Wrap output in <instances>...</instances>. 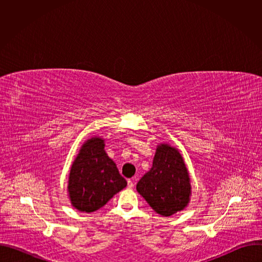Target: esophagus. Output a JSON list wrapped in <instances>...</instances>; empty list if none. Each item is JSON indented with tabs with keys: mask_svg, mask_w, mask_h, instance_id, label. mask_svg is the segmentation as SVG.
<instances>
[{
	"mask_svg": "<svg viewBox=\"0 0 262 262\" xmlns=\"http://www.w3.org/2000/svg\"><path fill=\"white\" fill-rule=\"evenodd\" d=\"M127 188H128V189H133V188H134V182H133L132 179H128V180H127Z\"/></svg>",
	"mask_w": 262,
	"mask_h": 262,
	"instance_id": "1",
	"label": "esophagus"
}]
</instances>
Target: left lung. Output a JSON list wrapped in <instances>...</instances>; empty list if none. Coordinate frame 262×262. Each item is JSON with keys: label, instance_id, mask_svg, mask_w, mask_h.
Returning <instances> with one entry per match:
<instances>
[{"label": "left lung", "instance_id": "8db88e82", "mask_svg": "<svg viewBox=\"0 0 262 262\" xmlns=\"http://www.w3.org/2000/svg\"><path fill=\"white\" fill-rule=\"evenodd\" d=\"M137 191L161 215H172L188 205L190 178L178 150L167 144L158 146L152 167L137 183Z\"/></svg>", "mask_w": 262, "mask_h": 262}]
</instances>
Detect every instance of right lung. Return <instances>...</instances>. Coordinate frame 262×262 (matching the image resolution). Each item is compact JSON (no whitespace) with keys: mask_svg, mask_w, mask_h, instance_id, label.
<instances>
[{"mask_svg":"<svg viewBox=\"0 0 262 262\" xmlns=\"http://www.w3.org/2000/svg\"><path fill=\"white\" fill-rule=\"evenodd\" d=\"M103 142L101 138L88 140L71 166L68 192L72 205L80 211L99 209L127 184L105 154Z\"/></svg>","mask_w":262,"mask_h":262,"instance_id":"add662e5","label":"right lung"}]
</instances>
